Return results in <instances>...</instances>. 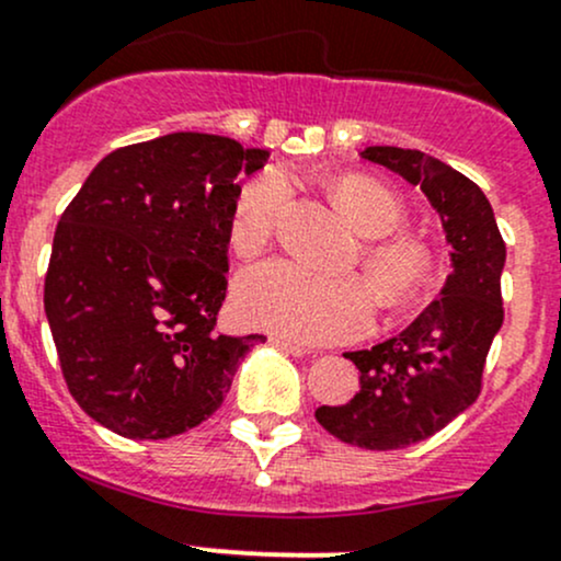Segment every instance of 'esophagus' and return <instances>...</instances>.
I'll use <instances>...</instances> for the list:
<instances>
[{"mask_svg":"<svg viewBox=\"0 0 561 561\" xmlns=\"http://www.w3.org/2000/svg\"><path fill=\"white\" fill-rule=\"evenodd\" d=\"M270 342H273V345L278 347V351L294 355V358H302V355L310 353V351H307V347L297 345V342H291V340H283V336H270Z\"/></svg>","mask_w":561,"mask_h":561,"instance_id":"esophagus-1","label":"esophagus"}]
</instances>
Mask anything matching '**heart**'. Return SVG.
<instances>
[{
    "label": "heart",
    "mask_w": 561,
    "mask_h": 561,
    "mask_svg": "<svg viewBox=\"0 0 561 561\" xmlns=\"http://www.w3.org/2000/svg\"><path fill=\"white\" fill-rule=\"evenodd\" d=\"M331 195L342 214L371 238L364 249V267L376 288L360 275H327L288 259H270L245 267L234 280L232 310L243 327L273 331L302 345H327L364 334L375 321L377 297L385 307H401L417 297L431 254L414 234L393 232L403 219L401 197L364 173L340 176L331 184ZM288 197L291 184L278 168L240 186L230 225L240 254H256L273 240Z\"/></svg>",
    "instance_id": "b5f03b06"
}]
</instances>
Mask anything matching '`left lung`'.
I'll use <instances>...</instances> for the list:
<instances>
[{
  "label": "left lung",
  "mask_w": 561,
  "mask_h": 561,
  "mask_svg": "<svg viewBox=\"0 0 561 561\" xmlns=\"http://www.w3.org/2000/svg\"><path fill=\"white\" fill-rule=\"evenodd\" d=\"M360 154L417 184L451 245L442 297L393 340L345 353L358 366L360 390L342 407L316 409L318 423L340 442L385 451L433 436L479 399L486 353L503 327L505 243L484 192L447 162L401 147Z\"/></svg>",
  "instance_id": "obj_1"
}]
</instances>
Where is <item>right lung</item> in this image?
<instances>
[{"label": "right lung", "mask_w": 561, "mask_h": 561, "mask_svg": "<svg viewBox=\"0 0 561 561\" xmlns=\"http://www.w3.org/2000/svg\"><path fill=\"white\" fill-rule=\"evenodd\" d=\"M267 162L234 138L168 134L106 154L66 206L45 312L69 393L125 438L208 420L262 334L227 336L238 176Z\"/></svg>", "instance_id": "right-lung-1"}]
</instances>
